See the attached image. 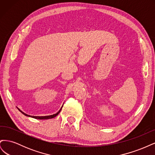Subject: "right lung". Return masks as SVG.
<instances>
[{"label":"right lung","instance_id":"right-lung-1","mask_svg":"<svg viewBox=\"0 0 155 155\" xmlns=\"http://www.w3.org/2000/svg\"><path fill=\"white\" fill-rule=\"evenodd\" d=\"M61 109H62V108H61ZM61 109L59 110V111L56 114H53V115H50V116H30V115H28V114L24 113V112H22L21 110H19L23 114L26 116H30V117H31V118H35V119H38V120H47V119L53 118H54V117H55L57 115H58L59 112H61Z\"/></svg>","mask_w":155,"mask_h":155}]
</instances>
